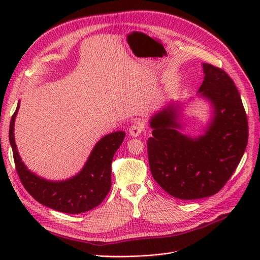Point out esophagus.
I'll list each match as a JSON object with an SVG mask.
<instances>
[{
  "label": "esophagus",
  "mask_w": 260,
  "mask_h": 260,
  "mask_svg": "<svg viewBox=\"0 0 260 260\" xmlns=\"http://www.w3.org/2000/svg\"><path fill=\"white\" fill-rule=\"evenodd\" d=\"M145 127L144 124L141 122V121H136L135 123H133L131 127L129 128V132H130V136L131 137H139L141 133H142L144 131Z\"/></svg>",
  "instance_id": "34e87169"
}]
</instances>
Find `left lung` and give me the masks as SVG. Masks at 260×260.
Returning <instances> with one entry per match:
<instances>
[{
	"mask_svg": "<svg viewBox=\"0 0 260 260\" xmlns=\"http://www.w3.org/2000/svg\"><path fill=\"white\" fill-rule=\"evenodd\" d=\"M199 93L214 108L203 136L178 131V113L169 105L151 119L147 154L152 176L162 190L179 200H199L218 193L241 161L248 140V123L240 93L224 70L203 64Z\"/></svg>",
	"mask_w": 260,
	"mask_h": 260,
	"instance_id": "obj_1",
	"label": "left lung"
}]
</instances>
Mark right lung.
Segmentation results:
<instances>
[{
	"mask_svg": "<svg viewBox=\"0 0 260 260\" xmlns=\"http://www.w3.org/2000/svg\"><path fill=\"white\" fill-rule=\"evenodd\" d=\"M18 108L19 104L12 116L9 136L15 167L27 192L42 205L65 214H81L99 206L111 190L112 160L125 133L117 131L102 138L77 176L57 182L48 181L29 171L20 159L14 139Z\"/></svg>",
	"mask_w": 260,
	"mask_h": 260,
	"instance_id": "add662e5",
	"label": "right lung"
}]
</instances>
